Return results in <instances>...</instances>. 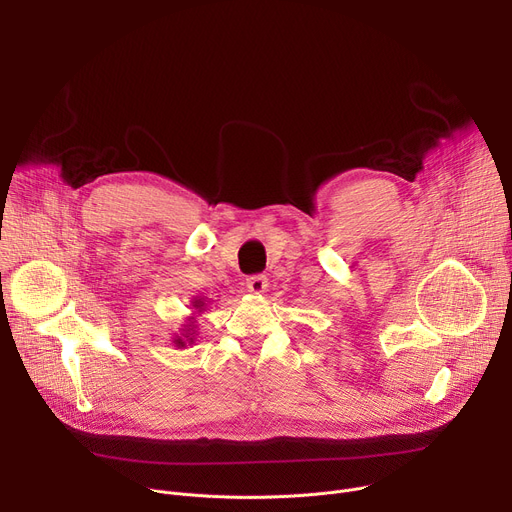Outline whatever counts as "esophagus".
I'll list each match as a JSON object with an SVG mask.
<instances>
[{"mask_svg": "<svg viewBox=\"0 0 512 512\" xmlns=\"http://www.w3.org/2000/svg\"><path fill=\"white\" fill-rule=\"evenodd\" d=\"M267 288V278L265 276H251L247 280V290L253 294H263Z\"/></svg>", "mask_w": 512, "mask_h": 512, "instance_id": "34e87169", "label": "esophagus"}]
</instances>
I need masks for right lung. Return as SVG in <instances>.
Segmentation results:
<instances>
[{"mask_svg":"<svg viewBox=\"0 0 512 512\" xmlns=\"http://www.w3.org/2000/svg\"><path fill=\"white\" fill-rule=\"evenodd\" d=\"M191 306H193L195 313H191V317H187V323L181 325V327H183L181 333H177V335L173 337V346H175V348H187V344H189V346L195 344V335H197V333H195V329H197L195 317H199L203 311H206L208 300L201 298V296H195V298H191Z\"/></svg>","mask_w":512,"mask_h":512,"instance_id":"right-lung-1","label":"right lung"}]
</instances>
